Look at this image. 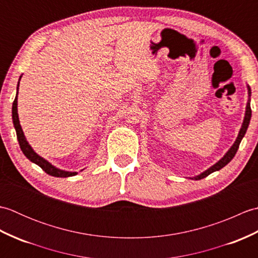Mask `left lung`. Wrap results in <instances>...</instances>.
Segmentation results:
<instances>
[{
  "instance_id": "obj_1",
  "label": "left lung",
  "mask_w": 258,
  "mask_h": 258,
  "mask_svg": "<svg viewBox=\"0 0 258 258\" xmlns=\"http://www.w3.org/2000/svg\"><path fill=\"white\" fill-rule=\"evenodd\" d=\"M247 89H248V95L250 96V87L247 86ZM249 102H250V100H248L247 105H246V113H245V117H244V122H243V125H242V128H240L237 139H236V141H235V143L233 144V146L228 150V152L226 153V154L224 155V157L222 158V160L218 161L216 164H214V165L212 167L208 168L207 171L203 172L202 174L197 175V176H195V177H191V179L197 180V179L204 178V177L208 176V175H210V174H212L213 172L220 171L221 168H223L224 166L227 165V164L233 160V157L235 156V154H236V152L238 150L240 142H242L244 135L246 133V131H247V127H248V125H249V120H250V117H251V109H250V103Z\"/></svg>"
}]
</instances>
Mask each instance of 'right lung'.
I'll return each mask as SVG.
<instances>
[{
    "instance_id": "obj_1",
    "label": "right lung",
    "mask_w": 258,
    "mask_h": 258,
    "mask_svg": "<svg viewBox=\"0 0 258 258\" xmlns=\"http://www.w3.org/2000/svg\"><path fill=\"white\" fill-rule=\"evenodd\" d=\"M22 76H20L21 80ZM20 83V82H19ZM18 90H19V84H18ZM12 118H13V124L16 131V136H18V141L22 152L23 154L29 158V160L33 163H35L36 165L40 166L43 171H44L46 174L51 175V176H55V177H70V176H74L78 173L76 172H65L62 171V169H58L55 166H53L51 163H48L44 158L38 156L36 153L33 151L32 147L27 143V141L25 140V136L23 131H22V127L20 125V120H19V114H18V94L15 96V100L13 102L12 105Z\"/></svg>"
}]
</instances>
